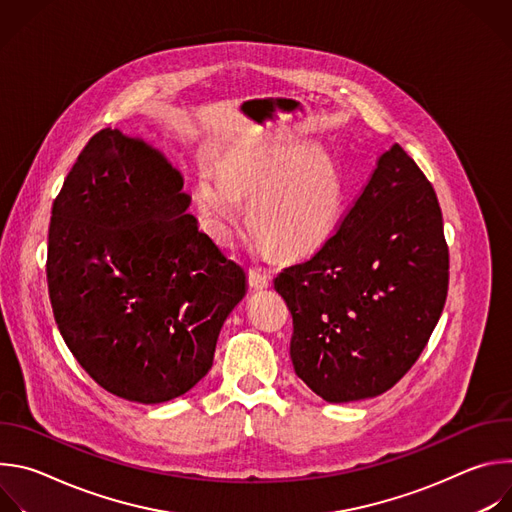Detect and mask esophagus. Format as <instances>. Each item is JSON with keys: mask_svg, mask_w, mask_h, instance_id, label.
<instances>
[{"mask_svg": "<svg viewBox=\"0 0 512 512\" xmlns=\"http://www.w3.org/2000/svg\"><path fill=\"white\" fill-rule=\"evenodd\" d=\"M249 285L253 289H267L271 285V273L263 271V269H249Z\"/></svg>", "mask_w": 512, "mask_h": 512, "instance_id": "34e87169", "label": "esophagus"}]
</instances>
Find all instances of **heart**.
Wrapping results in <instances>:
<instances>
[{
  "mask_svg": "<svg viewBox=\"0 0 512 512\" xmlns=\"http://www.w3.org/2000/svg\"><path fill=\"white\" fill-rule=\"evenodd\" d=\"M196 202L210 231L231 243L251 198L255 229L281 251H306L334 229L344 186L336 162L310 145H245L225 170L206 162L196 178Z\"/></svg>",
  "mask_w": 512,
  "mask_h": 512,
  "instance_id": "heart-1",
  "label": "heart"
}]
</instances>
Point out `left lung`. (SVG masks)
<instances>
[{"instance_id":"8db88e82","label":"left lung","mask_w":512,"mask_h":512,"mask_svg":"<svg viewBox=\"0 0 512 512\" xmlns=\"http://www.w3.org/2000/svg\"><path fill=\"white\" fill-rule=\"evenodd\" d=\"M448 277L440 202L393 143L338 231L273 281L294 318L296 375L328 403L389 391L440 320Z\"/></svg>"}]
</instances>
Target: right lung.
<instances>
[{"label": "right lung", "mask_w": 512, "mask_h": 512, "mask_svg": "<svg viewBox=\"0 0 512 512\" xmlns=\"http://www.w3.org/2000/svg\"><path fill=\"white\" fill-rule=\"evenodd\" d=\"M182 174L119 129L85 145L52 204L46 279L58 330L105 391L164 403L212 367L247 273L188 214Z\"/></svg>", "instance_id": "add662e5"}]
</instances>
